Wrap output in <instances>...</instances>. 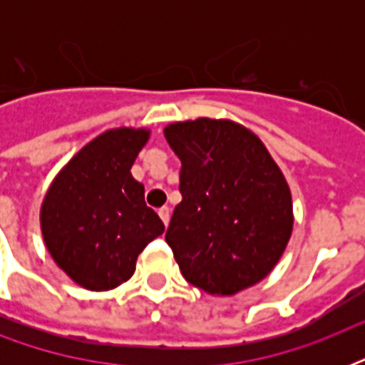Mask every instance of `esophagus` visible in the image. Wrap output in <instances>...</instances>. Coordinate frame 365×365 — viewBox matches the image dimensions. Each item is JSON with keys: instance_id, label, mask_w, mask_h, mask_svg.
<instances>
[{"instance_id": "1", "label": "esophagus", "mask_w": 365, "mask_h": 365, "mask_svg": "<svg viewBox=\"0 0 365 365\" xmlns=\"http://www.w3.org/2000/svg\"><path fill=\"white\" fill-rule=\"evenodd\" d=\"M159 216H160V220H163V223H165V225H168V222H170V208H168V206H163V208H159Z\"/></svg>"}]
</instances>
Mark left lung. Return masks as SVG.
<instances>
[{"label": "left lung", "mask_w": 365, "mask_h": 365, "mask_svg": "<svg viewBox=\"0 0 365 365\" xmlns=\"http://www.w3.org/2000/svg\"><path fill=\"white\" fill-rule=\"evenodd\" d=\"M182 160L166 242L189 284L233 295L272 271L294 229L286 178L254 132L200 117L165 128Z\"/></svg>", "instance_id": "obj_1"}]
</instances>
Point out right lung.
Here are the masks:
<instances>
[{
  "label": "right lung",
  "instance_id": "obj_1",
  "mask_svg": "<svg viewBox=\"0 0 365 365\" xmlns=\"http://www.w3.org/2000/svg\"><path fill=\"white\" fill-rule=\"evenodd\" d=\"M148 140L145 128L106 130L58 172L43 199L45 246L83 288L106 292L126 282L140 252L165 231L130 174Z\"/></svg>",
  "mask_w": 365,
  "mask_h": 365
}]
</instances>
